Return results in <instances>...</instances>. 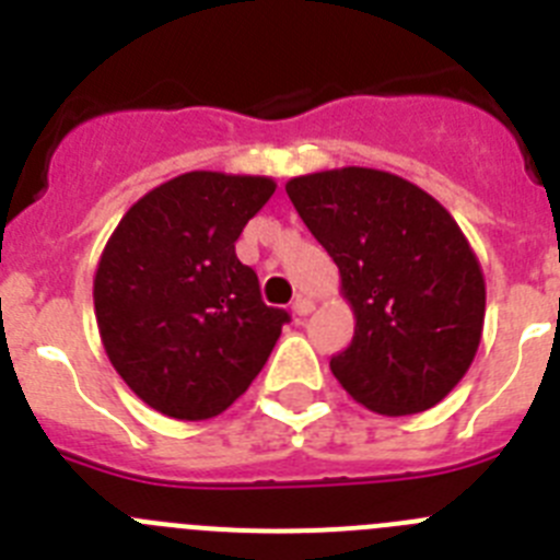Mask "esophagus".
<instances>
[{
    "label": "esophagus",
    "instance_id": "34e87169",
    "mask_svg": "<svg viewBox=\"0 0 560 560\" xmlns=\"http://www.w3.org/2000/svg\"><path fill=\"white\" fill-rule=\"evenodd\" d=\"M314 308H316V305H314V300H311V296H296V300H294V314L296 316H308Z\"/></svg>",
    "mask_w": 560,
    "mask_h": 560
}]
</instances>
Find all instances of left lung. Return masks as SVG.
I'll return each mask as SVG.
<instances>
[{
    "label": "left lung",
    "instance_id": "left-lung-1",
    "mask_svg": "<svg viewBox=\"0 0 560 560\" xmlns=\"http://www.w3.org/2000/svg\"><path fill=\"white\" fill-rule=\"evenodd\" d=\"M291 205L339 266L355 316L330 370L361 407L400 418L459 384L482 339L485 277L452 212L373 167L296 176Z\"/></svg>",
    "mask_w": 560,
    "mask_h": 560
}]
</instances>
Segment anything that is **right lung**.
<instances>
[{
  "label": "right lung",
  "instance_id": "right-lung-1",
  "mask_svg": "<svg viewBox=\"0 0 560 560\" xmlns=\"http://www.w3.org/2000/svg\"><path fill=\"white\" fill-rule=\"evenodd\" d=\"M275 187L269 176L182 173L145 192L108 237L95 271L103 348L133 395L167 418L232 407L289 323L235 255Z\"/></svg>",
  "mask_w": 560,
  "mask_h": 560
}]
</instances>
